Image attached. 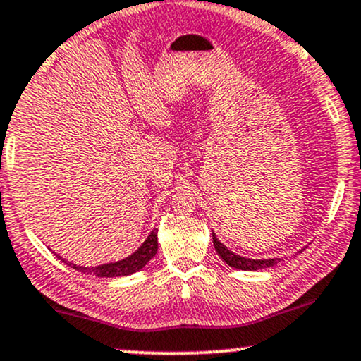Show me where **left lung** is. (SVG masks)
<instances>
[{
    "instance_id": "1",
    "label": "left lung",
    "mask_w": 361,
    "mask_h": 361,
    "mask_svg": "<svg viewBox=\"0 0 361 361\" xmlns=\"http://www.w3.org/2000/svg\"><path fill=\"white\" fill-rule=\"evenodd\" d=\"M212 236H213V245H214V250H216V253L220 255V258H221L223 262H225L226 264H230V267H233V268H238V270H246V271L263 270V268L275 267V264L281 259V258L252 259V258L240 257V255H236V253H233V252H230V250H228L225 245L220 243V240L216 238V235L212 233Z\"/></svg>"
}]
</instances>
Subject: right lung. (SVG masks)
<instances>
[{
	"instance_id": "right-lung-1",
	"label": "right lung",
	"mask_w": 361,
	"mask_h": 361,
	"mask_svg": "<svg viewBox=\"0 0 361 361\" xmlns=\"http://www.w3.org/2000/svg\"><path fill=\"white\" fill-rule=\"evenodd\" d=\"M158 230H153L152 233L148 235V238L145 240V243L140 246L138 250L130 257H126L125 259H120V262L115 263H106V264H98V267H78L75 263H68L65 258L56 257L65 262L66 264H70L71 268L78 270L85 275H94L98 278H113V276H126V275H133V273L140 271L141 268L147 264L149 259H152L154 255L158 252V236H157Z\"/></svg>"
}]
</instances>
